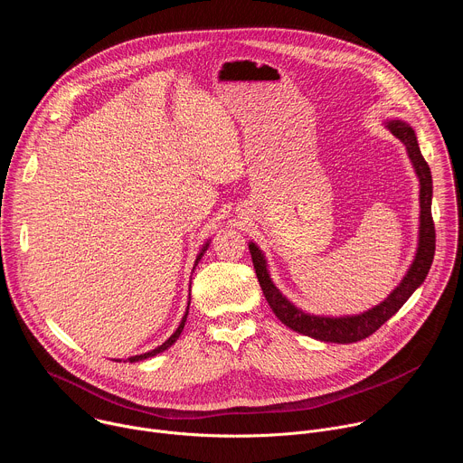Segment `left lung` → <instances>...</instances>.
Listing matches in <instances>:
<instances>
[{
  "label": "left lung",
  "instance_id": "8db88e82",
  "mask_svg": "<svg viewBox=\"0 0 463 463\" xmlns=\"http://www.w3.org/2000/svg\"><path fill=\"white\" fill-rule=\"evenodd\" d=\"M388 128L392 134L398 137L409 150V157L416 168V174L420 177V205H421V223H420V247L418 254L414 258V263L411 266L407 277L403 282L395 288L390 297L381 302L379 306L368 309L363 315L355 317H341V318H332V317H315L307 315L300 309H297L282 293L275 288L268 275L266 268V260H263L260 249L254 243H249L250 258H252V266L260 282V288L266 295V300L269 302L271 309L275 315L295 332L324 341V343H357L366 337H370L373 332L393 315L398 313L400 307L409 300V297L423 284L425 277L429 275V269L432 266L434 260V250H436V231H434V222H432V213H430V203H432V175L427 161L423 159L414 129L402 122V120H390Z\"/></svg>",
  "mask_w": 463,
  "mask_h": 463
}]
</instances>
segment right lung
I'll return each mask as SVG.
<instances>
[{"mask_svg": "<svg viewBox=\"0 0 463 463\" xmlns=\"http://www.w3.org/2000/svg\"><path fill=\"white\" fill-rule=\"evenodd\" d=\"M203 256V252L200 254V256H197V260H200ZM190 304V302H188ZM186 315H188V309H186V313H184V317H183V320H181V324H179V327L175 329V334L168 339V341H165L159 348H156V350H152V352H146V354H143V355H134V357H129L128 361L129 363H136V361H143V359H148V357H154V355H157L159 352H163V350H166V348H170L175 341H177V337L181 335V332H183V327H184V322H186Z\"/></svg>", "mask_w": 463, "mask_h": 463, "instance_id": "right-lung-1", "label": "right lung"}]
</instances>
